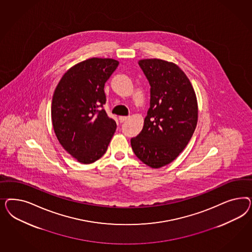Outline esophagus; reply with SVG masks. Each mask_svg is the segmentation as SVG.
Returning <instances> with one entry per match:
<instances>
[{"label": "esophagus", "mask_w": 252, "mask_h": 252, "mask_svg": "<svg viewBox=\"0 0 252 252\" xmlns=\"http://www.w3.org/2000/svg\"><path fill=\"white\" fill-rule=\"evenodd\" d=\"M128 119V116H119V122H125L126 120Z\"/></svg>", "instance_id": "1"}]
</instances>
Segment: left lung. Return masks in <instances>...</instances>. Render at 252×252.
<instances>
[{"label":"left lung","instance_id":"8db88e82","mask_svg":"<svg viewBox=\"0 0 252 252\" xmlns=\"http://www.w3.org/2000/svg\"><path fill=\"white\" fill-rule=\"evenodd\" d=\"M138 64L151 85V107L131 147L148 166L160 168L189 142L198 123V101L189 77L176 63L154 58Z\"/></svg>","mask_w":252,"mask_h":252}]
</instances>
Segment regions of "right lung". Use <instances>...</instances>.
I'll list each match as a JSON object with an SVG mask.
<instances>
[{
    "label": "right lung",
    "instance_id": "add662e5",
    "mask_svg": "<svg viewBox=\"0 0 252 252\" xmlns=\"http://www.w3.org/2000/svg\"><path fill=\"white\" fill-rule=\"evenodd\" d=\"M119 62L97 58L68 69L57 85L52 101V122L57 139L77 161L92 163L106 153L116 123L101 107L104 85Z\"/></svg>",
    "mask_w": 252,
    "mask_h": 252
}]
</instances>
